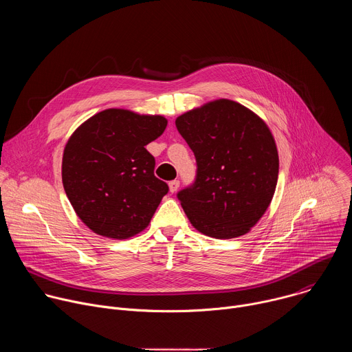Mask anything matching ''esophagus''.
<instances>
[{
    "mask_svg": "<svg viewBox=\"0 0 352 352\" xmlns=\"http://www.w3.org/2000/svg\"><path fill=\"white\" fill-rule=\"evenodd\" d=\"M168 186H170V192H171V193H175V192L178 190V188H179V181H178V179L170 181Z\"/></svg>",
    "mask_w": 352,
    "mask_h": 352,
    "instance_id": "34e87169",
    "label": "esophagus"
}]
</instances>
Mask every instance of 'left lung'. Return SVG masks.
<instances>
[{"instance_id":"obj_1","label":"left lung","mask_w":352,"mask_h":352,"mask_svg":"<svg viewBox=\"0 0 352 352\" xmlns=\"http://www.w3.org/2000/svg\"><path fill=\"white\" fill-rule=\"evenodd\" d=\"M175 125L197 166L195 182L177 193L190 224L219 239L246 234L277 185L278 153L269 126L227 98L179 116Z\"/></svg>"}]
</instances>
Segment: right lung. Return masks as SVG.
<instances>
[{"label": "right lung", "mask_w": 352, "mask_h": 352, "mask_svg": "<svg viewBox=\"0 0 352 352\" xmlns=\"http://www.w3.org/2000/svg\"><path fill=\"white\" fill-rule=\"evenodd\" d=\"M162 116L109 109L85 121L63 156V184L78 217L96 234L125 239L152 220L168 185L155 177L146 144L166 129Z\"/></svg>", "instance_id": "obj_1"}]
</instances>
